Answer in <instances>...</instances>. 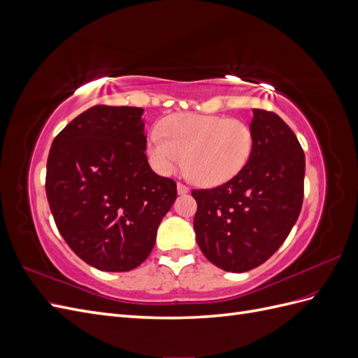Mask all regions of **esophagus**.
<instances>
[{
    "mask_svg": "<svg viewBox=\"0 0 358 358\" xmlns=\"http://www.w3.org/2000/svg\"><path fill=\"white\" fill-rule=\"evenodd\" d=\"M178 192L179 194H187V192H189V188L185 185V183L178 182Z\"/></svg>",
    "mask_w": 358,
    "mask_h": 358,
    "instance_id": "34e87169",
    "label": "esophagus"
}]
</instances>
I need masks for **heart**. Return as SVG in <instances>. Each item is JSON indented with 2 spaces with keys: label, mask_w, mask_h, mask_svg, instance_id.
Returning <instances> with one entry per match:
<instances>
[{
  "label": "heart",
  "mask_w": 358,
  "mask_h": 358,
  "mask_svg": "<svg viewBox=\"0 0 358 358\" xmlns=\"http://www.w3.org/2000/svg\"><path fill=\"white\" fill-rule=\"evenodd\" d=\"M159 131L148 137L152 166L162 175H171L185 154L191 176L204 187L236 178L254 149L251 127L222 115L175 113L162 119Z\"/></svg>",
  "instance_id": "1"
}]
</instances>
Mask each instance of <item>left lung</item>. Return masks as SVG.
<instances>
[{
	"mask_svg": "<svg viewBox=\"0 0 358 358\" xmlns=\"http://www.w3.org/2000/svg\"><path fill=\"white\" fill-rule=\"evenodd\" d=\"M254 149L236 178L192 189L194 230L210 263L242 273L263 264L284 243L303 204L305 152L276 113L254 109Z\"/></svg>",
	"mask_w": 358,
	"mask_h": 358,
	"instance_id": "obj_1",
	"label": "left lung"
}]
</instances>
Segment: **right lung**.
<instances>
[{"label":"right lung","mask_w":358,"mask_h":358,"mask_svg":"<svg viewBox=\"0 0 358 358\" xmlns=\"http://www.w3.org/2000/svg\"><path fill=\"white\" fill-rule=\"evenodd\" d=\"M142 107L94 106L55 137L46 196L73 252L104 272H128L152 251L176 182L146 158Z\"/></svg>","instance_id":"1"}]
</instances>
